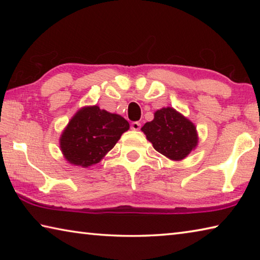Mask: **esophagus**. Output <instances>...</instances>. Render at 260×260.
Instances as JSON below:
<instances>
[{"label":"esophagus","mask_w":260,"mask_h":260,"mask_svg":"<svg viewBox=\"0 0 260 260\" xmlns=\"http://www.w3.org/2000/svg\"><path fill=\"white\" fill-rule=\"evenodd\" d=\"M131 128L133 131H139L141 128V122L139 121H133L131 125Z\"/></svg>","instance_id":"1"}]
</instances>
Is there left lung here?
Segmentation results:
<instances>
[{"label": "left lung", "instance_id": "obj_1", "mask_svg": "<svg viewBox=\"0 0 260 260\" xmlns=\"http://www.w3.org/2000/svg\"><path fill=\"white\" fill-rule=\"evenodd\" d=\"M156 150L172 160L183 159L197 144L196 128L191 121L172 108L155 112V118L142 127Z\"/></svg>", "mask_w": 260, "mask_h": 260}]
</instances>
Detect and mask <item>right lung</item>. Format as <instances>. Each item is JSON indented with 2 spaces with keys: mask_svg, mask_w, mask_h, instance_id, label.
<instances>
[{
  "mask_svg": "<svg viewBox=\"0 0 260 260\" xmlns=\"http://www.w3.org/2000/svg\"><path fill=\"white\" fill-rule=\"evenodd\" d=\"M128 128V121L119 114L98 105L83 108L61 134L60 149L70 162L88 167L102 159Z\"/></svg>",
  "mask_w": 260,
  "mask_h": 260,
  "instance_id": "obj_1",
  "label": "right lung"
}]
</instances>
